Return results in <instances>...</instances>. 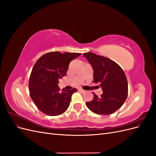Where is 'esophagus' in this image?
Wrapping results in <instances>:
<instances>
[{
    "mask_svg": "<svg viewBox=\"0 0 156 156\" xmlns=\"http://www.w3.org/2000/svg\"><path fill=\"white\" fill-rule=\"evenodd\" d=\"M78 90L80 91V92H85V90H83V89H82L81 88H78Z\"/></svg>",
    "mask_w": 156,
    "mask_h": 156,
    "instance_id": "obj_1",
    "label": "esophagus"
}]
</instances>
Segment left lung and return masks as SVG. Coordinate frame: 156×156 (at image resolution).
<instances>
[{
  "mask_svg": "<svg viewBox=\"0 0 156 156\" xmlns=\"http://www.w3.org/2000/svg\"><path fill=\"white\" fill-rule=\"evenodd\" d=\"M94 70L93 82L103 90L100 97L93 93L94 98L86 103L87 107L98 115H111L124 104L128 93L126 74L119 64L112 60L93 53L83 55Z\"/></svg>",
  "mask_w": 156,
  "mask_h": 156,
  "instance_id": "8db88e82",
  "label": "left lung"
}]
</instances>
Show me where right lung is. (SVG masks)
Masks as SVG:
<instances>
[{
  "mask_svg": "<svg viewBox=\"0 0 156 156\" xmlns=\"http://www.w3.org/2000/svg\"><path fill=\"white\" fill-rule=\"evenodd\" d=\"M81 53L50 52L37 60L29 79L30 96L36 106L49 116H57L68 109L72 94L77 91L62 89L58 79L66 75L70 62Z\"/></svg>",
  "mask_w": 156,
  "mask_h": 156,
  "instance_id": "add662e5",
  "label": "right lung"
}]
</instances>
